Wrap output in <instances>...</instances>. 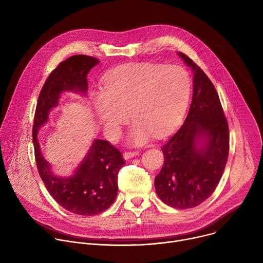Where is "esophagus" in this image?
<instances>
[{"label": "esophagus", "mask_w": 263, "mask_h": 263, "mask_svg": "<svg viewBox=\"0 0 263 263\" xmlns=\"http://www.w3.org/2000/svg\"><path fill=\"white\" fill-rule=\"evenodd\" d=\"M137 155H138V152H125L123 156H124V159L128 160V159H130L132 157H135Z\"/></svg>", "instance_id": "1"}]
</instances>
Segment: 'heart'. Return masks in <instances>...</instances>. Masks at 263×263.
Segmentation results:
<instances>
[{
  "label": "heart",
  "mask_w": 263,
  "mask_h": 263,
  "mask_svg": "<svg viewBox=\"0 0 263 263\" xmlns=\"http://www.w3.org/2000/svg\"><path fill=\"white\" fill-rule=\"evenodd\" d=\"M192 81L189 72L178 65L130 64L109 73L103 92L93 98L96 115L106 134L116 137L129 118L135 120L128 142L140 145L154 134L170 133L189 106Z\"/></svg>",
  "instance_id": "obj_1"
}]
</instances>
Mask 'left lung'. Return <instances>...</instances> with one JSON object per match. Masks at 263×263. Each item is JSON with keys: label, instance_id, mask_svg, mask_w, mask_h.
Wrapping results in <instances>:
<instances>
[{"label": "left lung", "instance_id": "left-lung-1", "mask_svg": "<svg viewBox=\"0 0 263 263\" xmlns=\"http://www.w3.org/2000/svg\"><path fill=\"white\" fill-rule=\"evenodd\" d=\"M178 55L194 72L193 101L182 127L161 147L164 163L155 190L164 204L189 209L215 191L228 160L229 128L207 74L190 57Z\"/></svg>", "mask_w": 263, "mask_h": 263}]
</instances>
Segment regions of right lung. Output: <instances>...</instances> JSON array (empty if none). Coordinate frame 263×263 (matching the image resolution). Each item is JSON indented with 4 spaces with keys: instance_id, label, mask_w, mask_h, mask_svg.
<instances>
[{
    "instance_id": "obj_1",
    "label": "right lung",
    "mask_w": 263,
    "mask_h": 263,
    "mask_svg": "<svg viewBox=\"0 0 263 263\" xmlns=\"http://www.w3.org/2000/svg\"><path fill=\"white\" fill-rule=\"evenodd\" d=\"M99 59L73 55L62 61L48 77L36 105L33 144L40 176L53 199L64 209L79 215H97L109 208L118 195V174L125 164L123 155L107 140L95 139L82 162L69 177H59L44 157L39 132L58 106L62 92L73 91L86 96L87 74Z\"/></svg>"
}]
</instances>
